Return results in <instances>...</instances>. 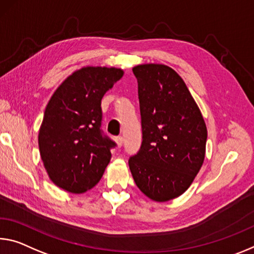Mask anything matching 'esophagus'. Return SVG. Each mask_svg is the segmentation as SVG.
Masks as SVG:
<instances>
[{
  "mask_svg": "<svg viewBox=\"0 0 254 254\" xmlns=\"http://www.w3.org/2000/svg\"><path fill=\"white\" fill-rule=\"evenodd\" d=\"M115 142H116V147L121 148L123 146V138L122 136H119V138L115 139Z\"/></svg>",
  "mask_w": 254,
  "mask_h": 254,
  "instance_id": "esophagus-1",
  "label": "esophagus"
}]
</instances>
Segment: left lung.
I'll return each instance as SVG.
<instances>
[{"label":"left lung","instance_id":"left-lung-1","mask_svg":"<svg viewBox=\"0 0 254 254\" xmlns=\"http://www.w3.org/2000/svg\"><path fill=\"white\" fill-rule=\"evenodd\" d=\"M133 73L142 143L128 167L136 187L157 202L188 190L206 156L207 127L183 79L164 64H140Z\"/></svg>","mask_w":254,"mask_h":254}]
</instances>
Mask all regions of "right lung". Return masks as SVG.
Here are the masks:
<instances>
[{"instance_id": "right-lung-1", "label": "right lung", "mask_w": 254, "mask_h": 254, "mask_svg": "<svg viewBox=\"0 0 254 254\" xmlns=\"http://www.w3.org/2000/svg\"><path fill=\"white\" fill-rule=\"evenodd\" d=\"M124 72L83 66L60 84L48 102L38 146L48 178L56 187L83 193L99 182L115 143L103 136L102 98Z\"/></svg>"}]
</instances>
